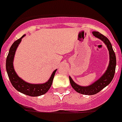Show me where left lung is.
<instances>
[{
    "instance_id": "1",
    "label": "left lung",
    "mask_w": 122,
    "mask_h": 122,
    "mask_svg": "<svg viewBox=\"0 0 122 122\" xmlns=\"http://www.w3.org/2000/svg\"><path fill=\"white\" fill-rule=\"evenodd\" d=\"M92 34L93 35L95 36V37L102 40L105 45L107 46L109 52V64L107 70L105 71L104 74L96 81L87 86H79L76 83L70 76L69 77L71 85L74 89L78 93L85 94V95H94L99 92L101 90L108 86L113 79L115 74V67H116V56L110 41L108 40L107 37H105V36L98 31H93Z\"/></svg>"
}]
</instances>
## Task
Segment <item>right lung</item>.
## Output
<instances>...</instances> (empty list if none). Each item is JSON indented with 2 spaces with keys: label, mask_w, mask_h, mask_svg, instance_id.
Here are the masks:
<instances>
[{
  "label": "right lung",
  "mask_w": 122,
  "mask_h": 122,
  "mask_svg": "<svg viewBox=\"0 0 122 122\" xmlns=\"http://www.w3.org/2000/svg\"><path fill=\"white\" fill-rule=\"evenodd\" d=\"M25 35H23L20 38L14 42L9 50V54L6 59V70L12 86L18 92L23 94L32 97H37L41 96L48 91L53 82V78L57 69H55L51 74L48 81L43 84H31L25 81L17 75L14 67V59L15 54L21 39Z\"/></svg>",
  "instance_id": "right-lung-1"
}]
</instances>
